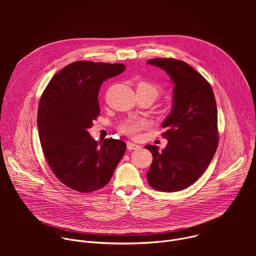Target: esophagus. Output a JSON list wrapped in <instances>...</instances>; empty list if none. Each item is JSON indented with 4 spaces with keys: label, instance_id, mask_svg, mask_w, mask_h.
Listing matches in <instances>:
<instances>
[{
    "label": "esophagus",
    "instance_id": "esophagus-1",
    "mask_svg": "<svg viewBox=\"0 0 256 256\" xmlns=\"http://www.w3.org/2000/svg\"><path fill=\"white\" fill-rule=\"evenodd\" d=\"M126 147H128V149L130 151V150H138V149L140 148L138 144H134V142H126Z\"/></svg>",
    "mask_w": 256,
    "mask_h": 256
}]
</instances>
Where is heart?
Wrapping results in <instances>:
<instances>
[{
    "instance_id": "heart-1",
    "label": "heart",
    "mask_w": 256,
    "mask_h": 256,
    "mask_svg": "<svg viewBox=\"0 0 256 256\" xmlns=\"http://www.w3.org/2000/svg\"><path fill=\"white\" fill-rule=\"evenodd\" d=\"M136 92H149L155 98H157L160 94V89L156 85H153L149 82L142 81V82L138 83V85H136ZM144 126H146V122L144 120L128 118L120 124V130L122 132H124L130 136H136L138 132L142 128H144Z\"/></svg>"
}]
</instances>
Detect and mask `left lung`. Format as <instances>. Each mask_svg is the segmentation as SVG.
Segmentation results:
<instances>
[{
    "instance_id": "obj_1",
    "label": "left lung",
    "mask_w": 256,
    "mask_h": 256,
    "mask_svg": "<svg viewBox=\"0 0 256 256\" xmlns=\"http://www.w3.org/2000/svg\"><path fill=\"white\" fill-rule=\"evenodd\" d=\"M147 64L165 70L173 87L172 108L162 122L166 148L144 146L153 155L149 184L160 192L182 190L196 182L210 165L218 147V112L212 89L188 64L153 58Z\"/></svg>"
}]
</instances>
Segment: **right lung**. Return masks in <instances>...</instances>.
I'll use <instances>...</instances> for the list:
<instances>
[{
    "label": "right lung",
    "mask_w": 256,
    "mask_h": 256,
    "mask_svg": "<svg viewBox=\"0 0 256 256\" xmlns=\"http://www.w3.org/2000/svg\"><path fill=\"white\" fill-rule=\"evenodd\" d=\"M124 70L122 64L72 62L52 78L40 98L38 128L44 154L72 190L91 192L105 186L126 153L124 140L98 142L88 132L99 114L102 83Z\"/></svg>",
    "instance_id": "right-lung-1"
}]
</instances>
